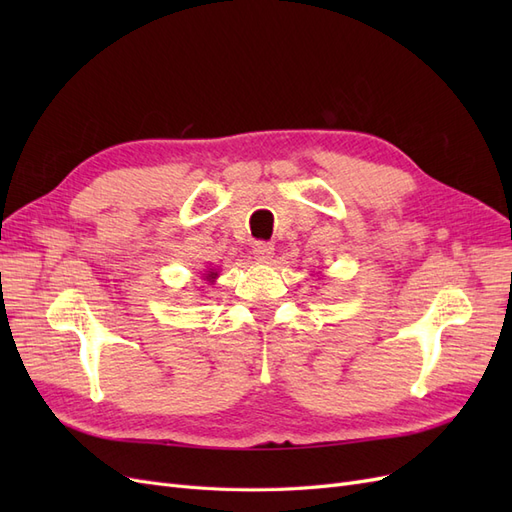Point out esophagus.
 I'll return each mask as SVG.
<instances>
[{
	"instance_id": "34e87169",
	"label": "esophagus",
	"mask_w": 512,
	"mask_h": 512,
	"mask_svg": "<svg viewBox=\"0 0 512 512\" xmlns=\"http://www.w3.org/2000/svg\"><path fill=\"white\" fill-rule=\"evenodd\" d=\"M273 252H275L273 243H267V241H256L254 243V258L258 262H271L273 260Z\"/></svg>"
}]
</instances>
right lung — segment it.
<instances>
[{
    "mask_svg": "<svg viewBox=\"0 0 512 512\" xmlns=\"http://www.w3.org/2000/svg\"><path fill=\"white\" fill-rule=\"evenodd\" d=\"M215 275H218V273H213V271H209V277H215Z\"/></svg>",
    "mask_w": 512,
    "mask_h": 512,
    "instance_id": "right-lung-1",
    "label": "right lung"
}]
</instances>
